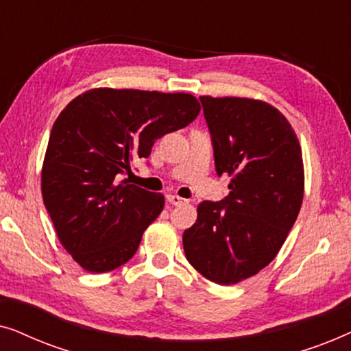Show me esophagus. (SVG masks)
Returning a JSON list of instances; mask_svg holds the SVG:
<instances>
[{"instance_id":"1","label":"esophagus","mask_w":351,"mask_h":351,"mask_svg":"<svg viewBox=\"0 0 351 351\" xmlns=\"http://www.w3.org/2000/svg\"><path fill=\"white\" fill-rule=\"evenodd\" d=\"M166 199L171 206H182V204L186 203V199L180 198V196H177V195H167Z\"/></svg>"}]
</instances>
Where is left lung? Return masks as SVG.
I'll return each mask as SVG.
<instances>
[{
    "label": "left lung",
    "instance_id": "1",
    "mask_svg": "<svg viewBox=\"0 0 351 351\" xmlns=\"http://www.w3.org/2000/svg\"><path fill=\"white\" fill-rule=\"evenodd\" d=\"M217 176L232 177L222 201H203L184 232L191 265L217 285L265 268L285 244L304 199V165L287 119L262 100L199 97Z\"/></svg>",
    "mask_w": 351,
    "mask_h": 351
}]
</instances>
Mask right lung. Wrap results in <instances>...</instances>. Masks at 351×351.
Returning <instances> with one entry per match:
<instances>
[{"mask_svg":"<svg viewBox=\"0 0 351 351\" xmlns=\"http://www.w3.org/2000/svg\"><path fill=\"white\" fill-rule=\"evenodd\" d=\"M193 95L86 90L52 126L41 172L43 201L71 257L90 273L112 271L136 254L165 196L129 184L131 161L148 158L165 134L199 113Z\"/></svg>","mask_w":351,"mask_h":351,"instance_id":"obj_1","label":"right lung"}]
</instances>
